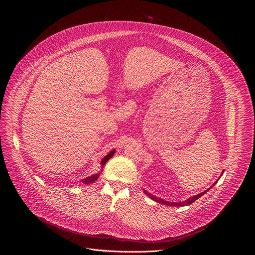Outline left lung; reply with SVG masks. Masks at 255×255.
I'll use <instances>...</instances> for the list:
<instances>
[{
	"label": "left lung",
	"instance_id": "left-lung-1",
	"mask_svg": "<svg viewBox=\"0 0 255 255\" xmlns=\"http://www.w3.org/2000/svg\"><path fill=\"white\" fill-rule=\"evenodd\" d=\"M222 175V174H221ZM218 181V180H217ZM216 181V183H217ZM216 183H214L213 184V186L212 187H214L215 185H216ZM211 187V188H212ZM210 188V189H211ZM209 189V190H210ZM208 192V190L206 191V192H203V193H201V194H199V195H196V196H194V197H192V198H190V199H188V200H186V201H183V202H180V203H174V202H167V201H164V200H162V199H159V198H157V197H155V196H153V195H151V194H149V193H147L146 191H144V193L146 194L150 199H152L153 201H155V202H157V203H159V204H163V205H166V206H171V207H183V206H188V205H191L192 203H194L196 200H198L199 198H201L204 194H206Z\"/></svg>",
	"mask_w": 255,
	"mask_h": 255
}]
</instances>
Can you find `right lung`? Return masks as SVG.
I'll use <instances>...</instances> for the list:
<instances>
[{"instance_id":"add662e5","label":"right lung","mask_w":255,"mask_h":255,"mask_svg":"<svg viewBox=\"0 0 255 255\" xmlns=\"http://www.w3.org/2000/svg\"><path fill=\"white\" fill-rule=\"evenodd\" d=\"M114 153H115V150H112V151L109 152V153L102 159L101 164H102V165H105V163H106L109 159H110L111 157H113ZM99 176H100V172H99V173H96V174H94V175H91V176H89V177L83 178V179H82V183L87 184V185H88V184H91V183H94V181H95Z\"/></svg>"}]
</instances>
